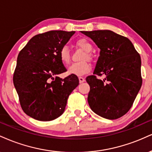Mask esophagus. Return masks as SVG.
Instances as JSON below:
<instances>
[{
    "mask_svg": "<svg viewBox=\"0 0 152 152\" xmlns=\"http://www.w3.org/2000/svg\"><path fill=\"white\" fill-rule=\"evenodd\" d=\"M78 80H79V83H83V82L85 81V78H83V77H79V78H78Z\"/></svg>",
    "mask_w": 152,
    "mask_h": 152,
    "instance_id": "1",
    "label": "esophagus"
}]
</instances>
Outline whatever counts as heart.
I'll return each instance as SVG.
<instances>
[{"mask_svg":"<svg viewBox=\"0 0 152 152\" xmlns=\"http://www.w3.org/2000/svg\"><path fill=\"white\" fill-rule=\"evenodd\" d=\"M76 45L78 47H80L83 49L86 54L84 56L83 60L90 59L91 58V55L89 52H91L93 49V45L88 40L85 38L78 39L76 42ZM60 61L64 65H68L71 61V53L68 47L64 46L61 47L59 51ZM92 66L89 62L83 61L80 63H74L71 64L68 69V73L69 74L75 75V76H83L88 74L91 71Z\"/></svg>","mask_w":152,"mask_h":152,"instance_id":"heart-1","label":"heart"}]
</instances>
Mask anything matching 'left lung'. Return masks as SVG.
Wrapping results in <instances>:
<instances>
[{
  "instance_id": "left-lung-1",
  "label": "left lung",
  "mask_w": 152,
  "mask_h": 152,
  "mask_svg": "<svg viewBox=\"0 0 152 152\" xmlns=\"http://www.w3.org/2000/svg\"><path fill=\"white\" fill-rule=\"evenodd\" d=\"M100 49L94 75L86 77L90 86L89 106L109 120L125 115L142 86L141 57L128 38L110 30L82 31ZM104 75L103 80L97 76Z\"/></svg>"
}]
</instances>
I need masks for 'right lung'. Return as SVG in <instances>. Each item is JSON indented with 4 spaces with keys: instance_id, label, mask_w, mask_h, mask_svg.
<instances>
[{
    "instance_id": "1",
    "label": "right lung",
    "mask_w": 152,
    "mask_h": 152,
    "mask_svg": "<svg viewBox=\"0 0 152 152\" xmlns=\"http://www.w3.org/2000/svg\"><path fill=\"white\" fill-rule=\"evenodd\" d=\"M74 33L51 30L37 34L18 54L13 83L22 109L31 118L40 121L58 118L78 86L75 75L64 79L57 76L67 71L60 61L59 51Z\"/></svg>"
}]
</instances>
